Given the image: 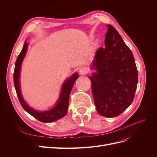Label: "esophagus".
<instances>
[{
	"label": "esophagus",
	"instance_id": "1",
	"mask_svg": "<svg viewBox=\"0 0 157 157\" xmlns=\"http://www.w3.org/2000/svg\"><path fill=\"white\" fill-rule=\"evenodd\" d=\"M79 73L80 75H86L89 73V69H88L87 67H82L80 69Z\"/></svg>",
	"mask_w": 157,
	"mask_h": 157
}]
</instances>
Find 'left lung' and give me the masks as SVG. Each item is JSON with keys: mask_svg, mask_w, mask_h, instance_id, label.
<instances>
[{"mask_svg": "<svg viewBox=\"0 0 157 157\" xmlns=\"http://www.w3.org/2000/svg\"><path fill=\"white\" fill-rule=\"evenodd\" d=\"M107 27L105 47L99 48L94 56L93 68L97 73L89 78L98 113L113 118L124 112L134 100L138 74L130 49L115 27Z\"/></svg>", "mask_w": 157, "mask_h": 157, "instance_id": "left-lung-1", "label": "left lung"}]
</instances>
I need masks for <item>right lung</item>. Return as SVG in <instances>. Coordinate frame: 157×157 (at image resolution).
Listing matches in <instances>:
<instances>
[{"label":"right lung","instance_id":"obj_1","mask_svg":"<svg viewBox=\"0 0 157 157\" xmlns=\"http://www.w3.org/2000/svg\"><path fill=\"white\" fill-rule=\"evenodd\" d=\"M27 48V42H25L23 45V49L19 54L15 63V69L13 73V83L16 88V91L19 101L22 107L25 110L30 114L31 115L34 117L37 120L42 122H52L58 121L60 118H63L67 113V109L69 106V95L71 90L76 81L78 77V73H75L72 77L69 78L63 85L62 91H61L60 98L57 103L56 105L52 109L47 111L39 112L36 111L32 108L27 105V104L24 101L20 93V82H19V77H20V71L21 68V62L25 56Z\"/></svg>","mask_w":157,"mask_h":157}]
</instances>
